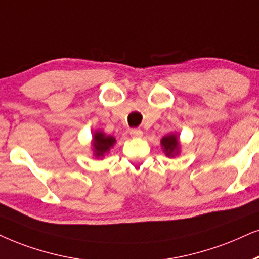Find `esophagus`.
I'll return each mask as SVG.
<instances>
[{
	"label": "esophagus",
	"instance_id": "obj_1",
	"mask_svg": "<svg viewBox=\"0 0 259 259\" xmlns=\"http://www.w3.org/2000/svg\"><path fill=\"white\" fill-rule=\"evenodd\" d=\"M130 136L134 137V139H140V137L143 136V133L140 129H133L130 130Z\"/></svg>",
	"mask_w": 259,
	"mask_h": 259
}]
</instances>
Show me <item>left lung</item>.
Listing matches in <instances>:
<instances>
[{"mask_svg":"<svg viewBox=\"0 0 259 259\" xmlns=\"http://www.w3.org/2000/svg\"><path fill=\"white\" fill-rule=\"evenodd\" d=\"M160 145H161L162 152L165 153V155L167 158H175L181 153L182 143L179 140V135L177 134H168V135L163 136L161 141H160Z\"/></svg>","mask_w":259,"mask_h":259,"instance_id":"left-lung-1","label":"left lung"}]
</instances>
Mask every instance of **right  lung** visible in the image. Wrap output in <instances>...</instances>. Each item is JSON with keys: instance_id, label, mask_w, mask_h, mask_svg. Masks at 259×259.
<instances>
[{"instance_id": "add662e5", "label": "right lung", "mask_w": 259, "mask_h": 259, "mask_svg": "<svg viewBox=\"0 0 259 259\" xmlns=\"http://www.w3.org/2000/svg\"><path fill=\"white\" fill-rule=\"evenodd\" d=\"M91 149L93 152V155L97 159H103L106 154L110 153V150L116 145V139L111 135H106L101 130H96L92 134L91 140Z\"/></svg>"}]
</instances>
